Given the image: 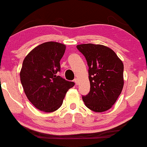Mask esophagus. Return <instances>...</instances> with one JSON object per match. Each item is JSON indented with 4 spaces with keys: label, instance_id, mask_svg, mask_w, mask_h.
<instances>
[{
    "label": "esophagus",
    "instance_id": "1",
    "mask_svg": "<svg viewBox=\"0 0 147 147\" xmlns=\"http://www.w3.org/2000/svg\"><path fill=\"white\" fill-rule=\"evenodd\" d=\"M74 82H75L76 85L78 84V79H77V78H75V79H74Z\"/></svg>",
    "mask_w": 147,
    "mask_h": 147
}]
</instances>
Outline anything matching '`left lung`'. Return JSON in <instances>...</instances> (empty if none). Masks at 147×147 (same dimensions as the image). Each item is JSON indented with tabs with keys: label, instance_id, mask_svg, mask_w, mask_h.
Returning <instances> with one entry per match:
<instances>
[{
	"label": "left lung",
	"instance_id": "8db88e82",
	"mask_svg": "<svg viewBox=\"0 0 147 147\" xmlns=\"http://www.w3.org/2000/svg\"><path fill=\"white\" fill-rule=\"evenodd\" d=\"M88 66L90 91L83 96L85 105L90 110H108L116 102L123 90V61L111 49L92 43L78 45Z\"/></svg>",
	"mask_w": 147,
	"mask_h": 147
}]
</instances>
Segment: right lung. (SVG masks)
Instances as JSON below:
<instances>
[{"instance_id":"right-lung-1","label":"right lung","mask_w":147,"mask_h":147,"mask_svg":"<svg viewBox=\"0 0 147 147\" xmlns=\"http://www.w3.org/2000/svg\"><path fill=\"white\" fill-rule=\"evenodd\" d=\"M65 45L46 42L35 47L23 61L20 80L29 101L39 110L51 112L61 106L75 83L58 75Z\"/></svg>"}]
</instances>
